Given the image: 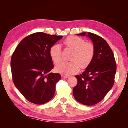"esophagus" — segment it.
<instances>
[{"label": "esophagus", "mask_w": 128, "mask_h": 128, "mask_svg": "<svg viewBox=\"0 0 128 128\" xmlns=\"http://www.w3.org/2000/svg\"><path fill=\"white\" fill-rule=\"evenodd\" d=\"M69 77L67 76H64V75H62V78H68Z\"/></svg>", "instance_id": "34e87169"}]
</instances>
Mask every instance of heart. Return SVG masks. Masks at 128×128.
Here are the masks:
<instances>
[{"label":"heart","mask_w":128,"mask_h":128,"mask_svg":"<svg viewBox=\"0 0 128 128\" xmlns=\"http://www.w3.org/2000/svg\"><path fill=\"white\" fill-rule=\"evenodd\" d=\"M66 47L74 50L71 57L73 61L62 62L56 66L57 72L64 75H70L78 72L80 67L86 68L92 62L94 55V47L92 43L85 42L83 39L76 36H69L64 40ZM50 56L55 64L62 60V47L54 44L50 48Z\"/></svg>","instance_id":"heart-1"}]
</instances>
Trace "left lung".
<instances>
[{
	"label": "left lung",
	"mask_w": 128,
	"mask_h": 128,
	"mask_svg": "<svg viewBox=\"0 0 128 128\" xmlns=\"http://www.w3.org/2000/svg\"><path fill=\"white\" fill-rule=\"evenodd\" d=\"M77 35L86 36L92 40L94 55L85 70L75 76L77 84L73 88V96L82 104L92 106L102 100L114 85L116 71L115 59L107 42L100 36L90 32Z\"/></svg>",
	"instance_id": "1"
}]
</instances>
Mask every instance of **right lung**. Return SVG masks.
<instances>
[{
    "label": "right lung",
    "mask_w": 128,
    "mask_h": 128,
    "mask_svg": "<svg viewBox=\"0 0 128 128\" xmlns=\"http://www.w3.org/2000/svg\"><path fill=\"white\" fill-rule=\"evenodd\" d=\"M62 36L38 32L24 38L10 60L13 81L28 101L43 104L53 98L59 73H51L54 64L50 48Z\"/></svg>",
    "instance_id": "add662e5"
}]
</instances>
